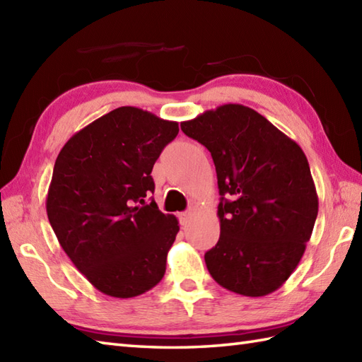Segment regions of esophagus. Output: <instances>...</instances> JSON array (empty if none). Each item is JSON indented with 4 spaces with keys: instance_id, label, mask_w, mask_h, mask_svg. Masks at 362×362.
<instances>
[{
    "instance_id": "obj_1",
    "label": "esophagus",
    "mask_w": 362,
    "mask_h": 362,
    "mask_svg": "<svg viewBox=\"0 0 362 362\" xmlns=\"http://www.w3.org/2000/svg\"><path fill=\"white\" fill-rule=\"evenodd\" d=\"M191 214H193V211H182V213H179V221H180V224L182 226H187L188 224V221H189V218H191Z\"/></svg>"
}]
</instances>
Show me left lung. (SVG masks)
<instances>
[{
  "label": "left lung",
  "instance_id": "obj_1",
  "mask_svg": "<svg viewBox=\"0 0 362 362\" xmlns=\"http://www.w3.org/2000/svg\"><path fill=\"white\" fill-rule=\"evenodd\" d=\"M210 151L221 202L219 241L205 253L214 281L236 294L279 289L302 259L319 201L302 148L249 107L224 104L180 122Z\"/></svg>",
  "mask_w": 362,
  "mask_h": 362
}]
</instances>
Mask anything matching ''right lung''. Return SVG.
Segmentation results:
<instances>
[{"instance_id": "obj_1", "label": "right lung", "mask_w": 362, "mask_h": 362, "mask_svg": "<svg viewBox=\"0 0 362 362\" xmlns=\"http://www.w3.org/2000/svg\"><path fill=\"white\" fill-rule=\"evenodd\" d=\"M177 134L179 122L118 107L59 152L46 197L49 224L78 271L105 296L136 297L163 279L179 221L151 197V173Z\"/></svg>"}]
</instances>
